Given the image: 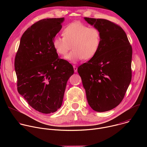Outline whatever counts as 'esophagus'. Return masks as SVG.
<instances>
[{"mask_svg": "<svg viewBox=\"0 0 147 147\" xmlns=\"http://www.w3.org/2000/svg\"><path fill=\"white\" fill-rule=\"evenodd\" d=\"M73 68H74V72H77V67L75 65H74V66H73Z\"/></svg>", "mask_w": 147, "mask_h": 147, "instance_id": "34e87169", "label": "esophagus"}]
</instances>
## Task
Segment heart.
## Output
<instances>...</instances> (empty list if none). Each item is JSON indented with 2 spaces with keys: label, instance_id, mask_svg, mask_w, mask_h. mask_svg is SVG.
<instances>
[{
  "label": "heart",
  "instance_id": "1",
  "mask_svg": "<svg viewBox=\"0 0 147 147\" xmlns=\"http://www.w3.org/2000/svg\"><path fill=\"white\" fill-rule=\"evenodd\" d=\"M62 35L63 37H54L53 47L59 55L65 56L72 45L73 50L66 58L73 63L83 59H91L99 49L101 34L96 27H89L78 22H73L64 28Z\"/></svg>",
  "mask_w": 147,
  "mask_h": 147
}]
</instances>
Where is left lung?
<instances>
[{
	"instance_id": "8db88e82",
	"label": "left lung",
	"mask_w": 147,
	"mask_h": 147,
	"mask_svg": "<svg viewBox=\"0 0 147 147\" xmlns=\"http://www.w3.org/2000/svg\"><path fill=\"white\" fill-rule=\"evenodd\" d=\"M84 18L99 30L101 42L95 56L77 71L91 108L98 112L108 111L122 101L131 82L132 47L117 24L105 19Z\"/></svg>"
}]
</instances>
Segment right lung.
<instances>
[{"mask_svg":"<svg viewBox=\"0 0 147 147\" xmlns=\"http://www.w3.org/2000/svg\"><path fill=\"white\" fill-rule=\"evenodd\" d=\"M64 18L38 21L23 34L14 60L17 91L30 105L45 114L53 113L62 104L73 66L60 59L52 42Z\"/></svg>","mask_w":147,"mask_h":147,"instance_id":"right-lung-1","label":"right lung"}]
</instances>
